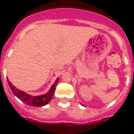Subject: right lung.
<instances>
[{
    "mask_svg": "<svg viewBox=\"0 0 134 134\" xmlns=\"http://www.w3.org/2000/svg\"><path fill=\"white\" fill-rule=\"evenodd\" d=\"M59 79H57L54 85H52V88H50L49 91L47 94H43V95L36 96V97H33L29 94H27V93H24L23 91L17 89L16 87L13 86L10 83V82L8 79V83H9L10 88L13 91V94L16 96V97L21 100L24 103L27 105H30L33 107H41L47 105L49 102V100L52 98V96L54 95V93L55 92V86H56L57 83L58 82Z\"/></svg>",
    "mask_w": 134,
    "mask_h": 134,
    "instance_id": "1",
    "label": "right lung"
}]
</instances>
